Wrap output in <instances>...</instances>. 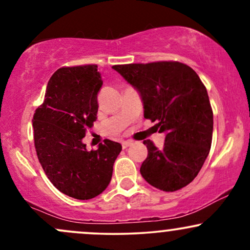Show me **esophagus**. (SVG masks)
I'll use <instances>...</instances> for the list:
<instances>
[{"label":"esophagus","instance_id":"esophagus-1","mask_svg":"<svg viewBox=\"0 0 250 250\" xmlns=\"http://www.w3.org/2000/svg\"><path fill=\"white\" fill-rule=\"evenodd\" d=\"M131 145H133V141H130V140H128V141H123L122 142V148L125 149V148H128L129 146H131Z\"/></svg>","mask_w":250,"mask_h":250}]
</instances>
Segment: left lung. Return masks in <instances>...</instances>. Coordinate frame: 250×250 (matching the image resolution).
I'll return each mask as SVG.
<instances>
[{
    "mask_svg": "<svg viewBox=\"0 0 250 250\" xmlns=\"http://www.w3.org/2000/svg\"><path fill=\"white\" fill-rule=\"evenodd\" d=\"M139 91L146 119L157 122L166 134L157 149L143 141L148 156L140 173L149 185L175 191L193 181L207 159L213 137V110L207 89L199 75L180 62L113 65Z\"/></svg>",
    "mask_w": 250,
    "mask_h": 250,
    "instance_id": "1",
    "label": "left lung"
}]
</instances>
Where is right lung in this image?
<instances>
[{
    "label": "right lung",
    "instance_id": "right-lung-1",
    "mask_svg": "<svg viewBox=\"0 0 250 250\" xmlns=\"http://www.w3.org/2000/svg\"><path fill=\"white\" fill-rule=\"evenodd\" d=\"M102 84L96 64L60 68L34 114V141L43 170L61 193L77 200L93 199L108 187L122 150L110 140L90 151L82 142L97 119Z\"/></svg>",
    "mask_w": 250,
    "mask_h": 250
}]
</instances>
